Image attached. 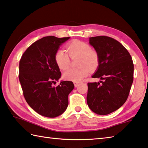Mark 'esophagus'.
Segmentation results:
<instances>
[{
    "label": "esophagus",
    "instance_id": "1",
    "mask_svg": "<svg viewBox=\"0 0 148 148\" xmlns=\"http://www.w3.org/2000/svg\"><path fill=\"white\" fill-rule=\"evenodd\" d=\"M74 84L75 87H77V86L79 85V82H74Z\"/></svg>",
    "mask_w": 148,
    "mask_h": 148
}]
</instances>
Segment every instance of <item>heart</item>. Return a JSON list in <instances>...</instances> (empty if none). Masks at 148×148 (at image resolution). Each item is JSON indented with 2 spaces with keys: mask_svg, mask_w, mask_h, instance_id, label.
Returning <instances> with one entry per match:
<instances>
[{
  "mask_svg": "<svg viewBox=\"0 0 148 148\" xmlns=\"http://www.w3.org/2000/svg\"><path fill=\"white\" fill-rule=\"evenodd\" d=\"M69 54L71 58L79 56L78 68L69 69L63 73V77L69 81L79 82L87 76L88 70L92 71L98 65L99 56L96 51L91 49L87 42L74 40L66 45ZM55 61L59 68L65 70L70 65V58L65 50L58 49L55 53Z\"/></svg>",
  "mask_w": 148,
  "mask_h": 148,
  "instance_id": "obj_1",
  "label": "heart"
}]
</instances>
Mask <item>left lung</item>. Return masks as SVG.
<instances>
[{
    "instance_id": "left-lung-1",
    "label": "left lung",
    "mask_w": 148,
    "mask_h": 148,
    "mask_svg": "<svg viewBox=\"0 0 148 148\" xmlns=\"http://www.w3.org/2000/svg\"><path fill=\"white\" fill-rule=\"evenodd\" d=\"M89 43L99 56L98 67L92 77L101 81L87 83V104L95 113L106 115L127 100L133 82L134 65L127 50L113 38L92 37Z\"/></svg>"
}]
</instances>
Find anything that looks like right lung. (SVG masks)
Here are the masks:
<instances>
[{
	"instance_id": "obj_1",
	"label": "right lung",
	"mask_w": 148,
	"mask_h": 148,
	"mask_svg": "<svg viewBox=\"0 0 148 148\" xmlns=\"http://www.w3.org/2000/svg\"><path fill=\"white\" fill-rule=\"evenodd\" d=\"M70 37L47 36L29 46L21 57L18 78L28 104L43 116L55 118L65 111L68 96L74 88L70 81L61 82V73L55 61L60 45Z\"/></svg>"
}]
</instances>
